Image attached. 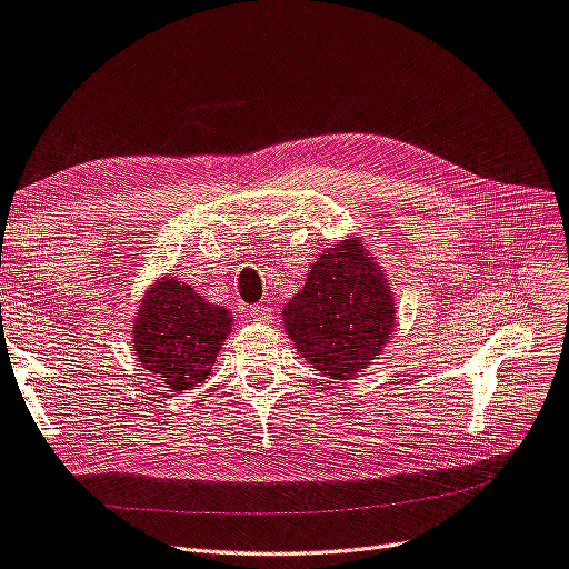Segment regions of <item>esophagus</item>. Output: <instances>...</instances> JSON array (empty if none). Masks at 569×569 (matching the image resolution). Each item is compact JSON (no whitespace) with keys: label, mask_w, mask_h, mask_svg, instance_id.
I'll return each mask as SVG.
<instances>
[{"label":"esophagus","mask_w":569,"mask_h":569,"mask_svg":"<svg viewBox=\"0 0 569 569\" xmlns=\"http://www.w3.org/2000/svg\"><path fill=\"white\" fill-rule=\"evenodd\" d=\"M249 318H251V320H258V322H270V320L274 318V308L268 306V303L251 306V308H249Z\"/></svg>","instance_id":"esophagus-1"}]
</instances>
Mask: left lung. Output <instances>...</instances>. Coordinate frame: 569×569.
Returning a JSON list of instances; mask_svg holds the SVG:
<instances>
[{"label": "left lung", "mask_w": 569, "mask_h": 569, "mask_svg": "<svg viewBox=\"0 0 569 569\" xmlns=\"http://www.w3.org/2000/svg\"><path fill=\"white\" fill-rule=\"evenodd\" d=\"M282 318L306 363L332 380H351L385 351L396 303L382 266L363 239L351 237L320 253Z\"/></svg>", "instance_id": "obj_1"}]
</instances>
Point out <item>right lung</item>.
I'll use <instances>...</instances> for the list:
<instances>
[{
    "label": "right lung",
    "instance_id": "right-lung-1",
    "mask_svg": "<svg viewBox=\"0 0 569 569\" xmlns=\"http://www.w3.org/2000/svg\"><path fill=\"white\" fill-rule=\"evenodd\" d=\"M226 306L209 303L178 278L149 284L132 320V351L163 387L184 391L211 375L220 343L232 332Z\"/></svg>",
    "mask_w": 569,
    "mask_h": 569
}]
</instances>
